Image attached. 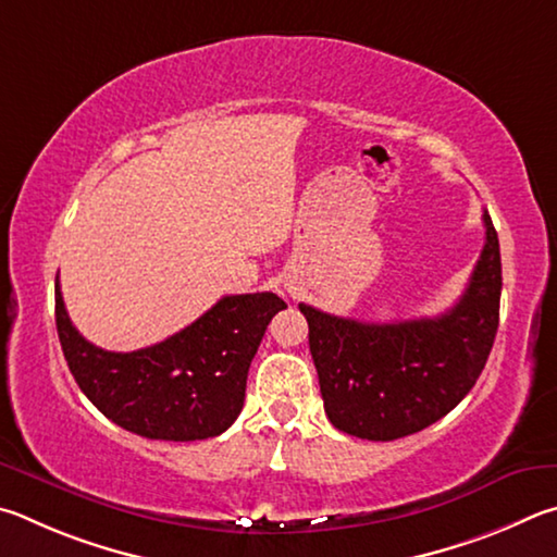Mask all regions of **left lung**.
<instances>
[{"label": "left lung", "mask_w": 557, "mask_h": 557, "mask_svg": "<svg viewBox=\"0 0 557 557\" xmlns=\"http://www.w3.org/2000/svg\"><path fill=\"white\" fill-rule=\"evenodd\" d=\"M484 249L460 300L437 318L359 323L300 304L325 413L337 431L396 441L441 421L470 394L499 327L502 253L484 210Z\"/></svg>", "instance_id": "8db88e82"}]
</instances>
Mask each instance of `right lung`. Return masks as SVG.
Returning <instances> with one entry per match:
<instances>
[{
    "label": "right lung",
    "mask_w": 557,
    "mask_h": 557,
    "mask_svg": "<svg viewBox=\"0 0 557 557\" xmlns=\"http://www.w3.org/2000/svg\"><path fill=\"white\" fill-rule=\"evenodd\" d=\"M276 294L224 296L159 345L107 352L77 333L55 276V327L77 386L112 423L151 441H205L227 431L244 406L249 364Z\"/></svg>",
    "instance_id": "add662e5"
}]
</instances>
